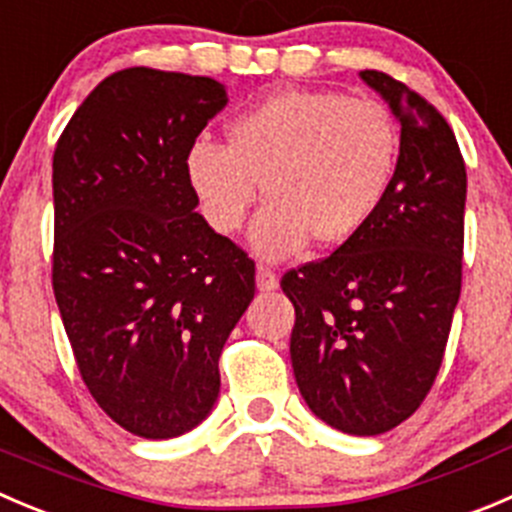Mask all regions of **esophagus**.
I'll use <instances>...</instances> for the list:
<instances>
[{
  "label": "esophagus",
  "mask_w": 512,
  "mask_h": 512,
  "mask_svg": "<svg viewBox=\"0 0 512 512\" xmlns=\"http://www.w3.org/2000/svg\"><path fill=\"white\" fill-rule=\"evenodd\" d=\"M255 280H257V290H260V292L277 290V285H280V280H277L275 270H270V267H262V265L257 267Z\"/></svg>",
  "instance_id": "34e87169"
}]
</instances>
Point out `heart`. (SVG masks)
I'll list each match as a JSON object with an SVG mask.
<instances>
[{
  "label": "heart",
  "mask_w": 512,
  "mask_h": 512,
  "mask_svg": "<svg viewBox=\"0 0 512 512\" xmlns=\"http://www.w3.org/2000/svg\"><path fill=\"white\" fill-rule=\"evenodd\" d=\"M393 114L335 89L267 97L227 124V147L195 140L185 177L212 230L232 235L262 192L250 247L262 260L340 247L365 230L398 170Z\"/></svg>",
  "instance_id": "heart-1"
}]
</instances>
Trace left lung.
<instances>
[{
  "label": "left lung",
  "instance_id": "1",
  "mask_svg": "<svg viewBox=\"0 0 512 512\" xmlns=\"http://www.w3.org/2000/svg\"><path fill=\"white\" fill-rule=\"evenodd\" d=\"M400 124L393 185L365 230L282 277L290 357L307 408L347 435L408 420L443 362L463 275L468 175L450 124L420 94L365 69Z\"/></svg>",
  "mask_w": 512,
  "mask_h": 512
}]
</instances>
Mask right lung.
<instances>
[{
	"mask_svg": "<svg viewBox=\"0 0 512 512\" xmlns=\"http://www.w3.org/2000/svg\"><path fill=\"white\" fill-rule=\"evenodd\" d=\"M227 107L212 77L132 67L102 79L52 162V285L99 408L147 440L190 433L220 395V352L255 262L197 212L185 155Z\"/></svg>",
	"mask_w": 512,
	"mask_h": 512,
	"instance_id": "right-lung-1",
	"label": "right lung"
}]
</instances>
